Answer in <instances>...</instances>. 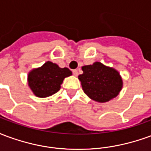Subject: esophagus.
<instances>
[{
  "instance_id": "34e87169",
  "label": "esophagus",
  "mask_w": 151,
  "mask_h": 151,
  "mask_svg": "<svg viewBox=\"0 0 151 151\" xmlns=\"http://www.w3.org/2000/svg\"><path fill=\"white\" fill-rule=\"evenodd\" d=\"M73 74L74 76H76V77L78 75V69H73Z\"/></svg>"
}]
</instances>
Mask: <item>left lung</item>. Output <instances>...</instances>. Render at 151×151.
<instances>
[{
  "label": "left lung",
  "instance_id": "left-lung-1",
  "mask_svg": "<svg viewBox=\"0 0 151 151\" xmlns=\"http://www.w3.org/2000/svg\"><path fill=\"white\" fill-rule=\"evenodd\" d=\"M83 73L78 76L83 91L95 101L105 103L118 95L122 87L119 73L112 68L95 62L82 67Z\"/></svg>",
  "mask_w": 151,
  "mask_h": 151
}]
</instances>
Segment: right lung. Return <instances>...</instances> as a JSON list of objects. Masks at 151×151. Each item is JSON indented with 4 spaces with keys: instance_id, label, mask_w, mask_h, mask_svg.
<instances>
[{
    "instance_id": "1",
    "label": "right lung",
    "mask_w": 151,
    "mask_h": 151,
    "mask_svg": "<svg viewBox=\"0 0 151 151\" xmlns=\"http://www.w3.org/2000/svg\"><path fill=\"white\" fill-rule=\"evenodd\" d=\"M71 74L72 72L68 68L61 69L56 64L47 61L29 73L28 84L35 95L43 98L58 91L64 78Z\"/></svg>"
}]
</instances>
